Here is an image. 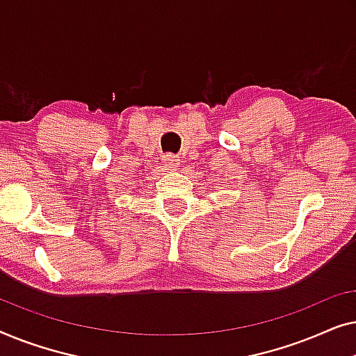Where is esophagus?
Segmentation results:
<instances>
[{
  "instance_id": "obj_1",
  "label": "esophagus",
  "mask_w": 356,
  "mask_h": 356,
  "mask_svg": "<svg viewBox=\"0 0 356 356\" xmlns=\"http://www.w3.org/2000/svg\"><path fill=\"white\" fill-rule=\"evenodd\" d=\"M162 160H163V165L167 168H177L178 165H179V159L177 157V155H173V154H165Z\"/></svg>"
}]
</instances>
